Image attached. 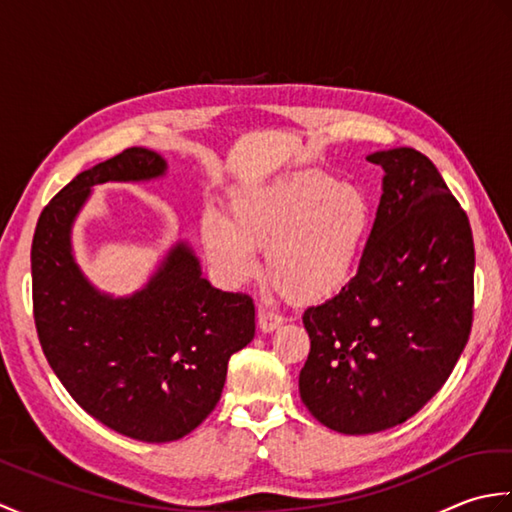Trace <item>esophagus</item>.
<instances>
[{
    "label": "esophagus",
    "instance_id": "obj_1",
    "mask_svg": "<svg viewBox=\"0 0 512 512\" xmlns=\"http://www.w3.org/2000/svg\"><path fill=\"white\" fill-rule=\"evenodd\" d=\"M281 323H284V319H281L279 314H275V312L264 310V308L257 312V325H259V330H262L264 334L275 332Z\"/></svg>",
    "mask_w": 512,
    "mask_h": 512
}]
</instances>
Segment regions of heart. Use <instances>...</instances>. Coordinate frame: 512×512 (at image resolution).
I'll return each mask as SVG.
<instances>
[{
  "label": "heart",
  "instance_id": "heart-1",
  "mask_svg": "<svg viewBox=\"0 0 512 512\" xmlns=\"http://www.w3.org/2000/svg\"><path fill=\"white\" fill-rule=\"evenodd\" d=\"M374 228V202L352 182L319 169L297 171L228 202V220L206 213L200 222L204 255L228 286L259 273L292 306L310 308L339 297L352 284Z\"/></svg>",
  "mask_w": 512,
  "mask_h": 512
}]
</instances>
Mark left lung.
<instances>
[{
    "label": "left lung",
    "instance_id": "8db88e82",
    "mask_svg": "<svg viewBox=\"0 0 512 512\" xmlns=\"http://www.w3.org/2000/svg\"><path fill=\"white\" fill-rule=\"evenodd\" d=\"M383 195L354 281L303 312V405L325 427L365 436L418 413L447 383L471 334L469 217L436 165L411 147L367 156Z\"/></svg>",
    "mask_w": 512,
    "mask_h": 512
}]
</instances>
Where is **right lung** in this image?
Masks as SVG:
<instances>
[{
    "label": "right lung",
    "instance_id": "add662e5",
    "mask_svg": "<svg viewBox=\"0 0 512 512\" xmlns=\"http://www.w3.org/2000/svg\"><path fill=\"white\" fill-rule=\"evenodd\" d=\"M167 160L125 149L81 171L43 209L32 237V303L39 343L70 396L127 438L173 442L191 433L222 396L231 356L255 336L248 295L202 277L187 239H176L129 295L85 277L74 257L76 217L105 182H151Z\"/></svg>",
    "mask_w": 512,
    "mask_h": 512
}]
</instances>
